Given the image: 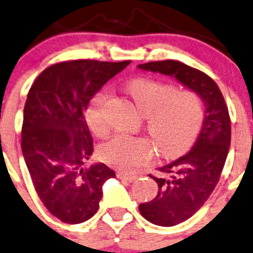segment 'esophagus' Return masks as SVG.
<instances>
[{"instance_id":"1","label":"esophagus","mask_w":253,"mask_h":253,"mask_svg":"<svg viewBox=\"0 0 253 253\" xmlns=\"http://www.w3.org/2000/svg\"><path fill=\"white\" fill-rule=\"evenodd\" d=\"M118 177L122 180H127V182H134L135 179H138V175L131 173H124V172H119Z\"/></svg>"}]
</instances>
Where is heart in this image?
<instances>
[{
	"instance_id": "heart-1",
	"label": "heart",
	"mask_w": 253,
	"mask_h": 253,
	"mask_svg": "<svg viewBox=\"0 0 253 253\" xmlns=\"http://www.w3.org/2000/svg\"><path fill=\"white\" fill-rule=\"evenodd\" d=\"M126 89L145 115L147 129L161 155L175 156L189 149L205 118L204 103L198 93L190 89L177 91L173 84L147 78L132 80ZM109 89H102L87 109V124L97 135H104L109 129ZM153 143L145 137L118 133L103 145L100 156L115 169L133 171L153 159Z\"/></svg>"
}]
</instances>
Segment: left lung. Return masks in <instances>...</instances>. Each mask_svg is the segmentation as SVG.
<instances>
[{"mask_svg":"<svg viewBox=\"0 0 253 253\" xmlns=\"http://www.w3.org/2000/svg\"><path fill=\"white\" fill-rule=\"evenodd\" d=\"M138 68L172 76L196 92L205 104L203 129L187 155L159 169L154 177L159 191L155 199L139 205L150 223L173 227L190 218L216 188L230 145V116L217 84L209 75L178 60L139 64Z\"/></svg>","mask_w":253,"mask_h":253,"instance_id":"left-lung-1","label":"left lung"}]
</instances>
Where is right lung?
Returning a JSON list of instances; mask_svg holds the SVG:
<instances>
[{
    "instance_id": "obj_1",
    "label": "right lung",
    "mask_w": 253,
    "mask_h": 253,
    "mask_svg": "<svg viewBox=\"0 0 253 253\" xmlns=\"http://www.w3.org/2000/svg\"><path fill=\"white\" fill-rule=\"evenodd\" d=\"M128 64L89 59L53 64L28 93L21 127L24 160L40 200L64 223L79 224L94 216L103 184L116 177L104 164L82 167L93 153L84 110Z\"/></svg>"
}]
</instances>
